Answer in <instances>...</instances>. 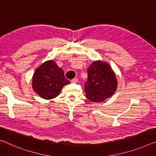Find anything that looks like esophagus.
Segmentation results:
<instances>
[{"label": "esophagus", "mask_w": 156, "mask_h": 156, "mask_svg": "<svg viewBox=\"0 0 156 156\" xmlns=\"http://www.w3.org/2000/svg\"><path fill=\"white\" fill-rule=\"evenodd\" d=\"M78 78H74V79H73V80H71V83H78Z\"/></svg>", "instance_id": "34e87169"}]
</instances>
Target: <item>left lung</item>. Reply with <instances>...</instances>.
Segmentation results:
<instances>
[{"label": "left lung", "instance_id": "obj_1", "mask_svg": "<svg viewBox=\"0 0 156 156\" xmlns=\"http://www.w3.org/2000/svg\"><path fill=\"white\" fill-rule=\"evenodd\" d=\"M87 75L85 92L88 100L95 102H102L115 93L117 80L115 72L107 63L94 61L88 67Z\"/></svg>", "mask_w": 156, "mask_h": 156}]
</instances>
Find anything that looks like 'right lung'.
I'll return each mask as SVG.
<instances>
[{
    "instance_id": "1",
    "label": "right lung",
    "mask_w": 156,
    "mask_h": 156,
    "mask_svg": "<svg viewBox=\"0 0 156 156\" xmlns=\"http://www.w3.org/2000/svg\"><path fill=\"white\" fill-rule=\"evenodd\" d=\"M69 83L65 78L64 72L53 60L45 61L39 66L32 76V88L45 100L57 97L61 88Z\"/></svg>"
}]
</instances>
